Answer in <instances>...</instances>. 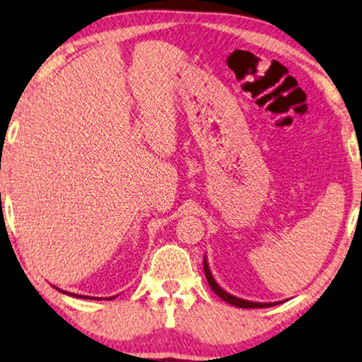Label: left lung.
Wrapping results in <instances>:
<instances>
[{"label":"left lung","instance_id":"obj_1","mask_svg":"<svg viewBox=\"0 0 362 362\" xmlns=\"http://www.w3.org/2000/svg\"><path fill=\"white\" fill-rule=\"evenodd\" d=\"M204 272H206V277H207V282L209 286H211V289L216 292V294L222 298V300L228 302L230 305H235V307H240V308H266V307H272V305H279L281 302H251V300H245V298H240L237 296H232L228 294L227 291H223L222 287L217 284V281L214 279L211 268H209V263H207V258L204 256Z\"/></svg>","mask_w":362,"mask_h":362}]
</instances>
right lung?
Returning a JSON list of instances; mask_svg holds the SVG:
<instances>
[{"instance_id":"right-lung-1","label":"right lung","mask_w":362,"mask_h":362,"mask_svg":"<svg viewBox=\"0 0 362 362\" xmlns=\"http://www.w3.org/2000/svg\"><path fill=\"white\" fill-rule=\"evenodd\" d=\"M60 292H64V294H68V292H65V291H62V289H59ZM70 296H75V297H80V298H94V297H90V296H78V294H70ZM116 297V296H114ZM114 297H109V298H114Z\"/></svg>"}]
</instances>
